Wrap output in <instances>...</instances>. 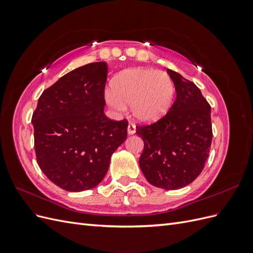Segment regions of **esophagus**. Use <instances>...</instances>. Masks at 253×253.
<instances>
[{"label":"esophagus","mask_w":253,"mask_h":253,"mask_svg":"<svg viewBox=\"0 0 253 253\" xmlns=\"http://www.w3.org/2000/svg\"><path fill=\"white\" fill-rule=\"evenodd\" d=\"M136 132V126L134 124H128L127 126V134L133 135Z\"/></svg>","instance_id":"obj_1"}]
</instances>
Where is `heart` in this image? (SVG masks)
<instances>
[{
	"label": "heart",
	"instance_id": "1",
	"mask_svg": "<svg viewBox=\"0 0 253 253\" xmlns=\"http://www.w3.org/2000/svg\"><path fill=\"white\" fill-rule=\"evenodd\" d=\"M174 83L169 75L151 68L134 67L122 71L112 81L105 93L106 102L117 112L131 104L134 116L142 122L164 117L174 98Z\"/></svg>",
	"mask_w": 253,
	"mask_h": 253
}]
</instances>
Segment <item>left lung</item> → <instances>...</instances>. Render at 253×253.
I'll use <instances>...</instances> for the list:
<instances>
[{"mask_svg": "<svg viewBox=\"0 0 253 253\" xmlns=\"http://www.w3.org/2000/svg\"><path fill=\"white\" fill-rule=\"evenodd\" d=\"M176 99L162 119L136 126L144 148L140 169L152 186L176 190L196 179L209 156L212 141L211 106L193 82L167 70Z\"/></svg>", "mask_w": 253, "mask_h": 253, "instance_id": "left-lung-1", "label": "left lung"}]
</instances>
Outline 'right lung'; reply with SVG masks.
Returning <instances> with one entry per match:
<instances>
[{
  "label": "right lung",
  "instance_id": "1",
  "mask_svg": "<svg viewBox=\"0 0 253 253\" xmlns=\"http://www.w3.org/2000/svg\"><path fill=\"white\" fill-rule=\"evenodd\" d=\"M105 62L80 66L45 89L32 122L37 162L61 189L81 192L102 181L111 157L127 135V121L104 111Z\"/></svg>",
  "mask_w": 253,
  "mask_h": 253
}]
</instances>
